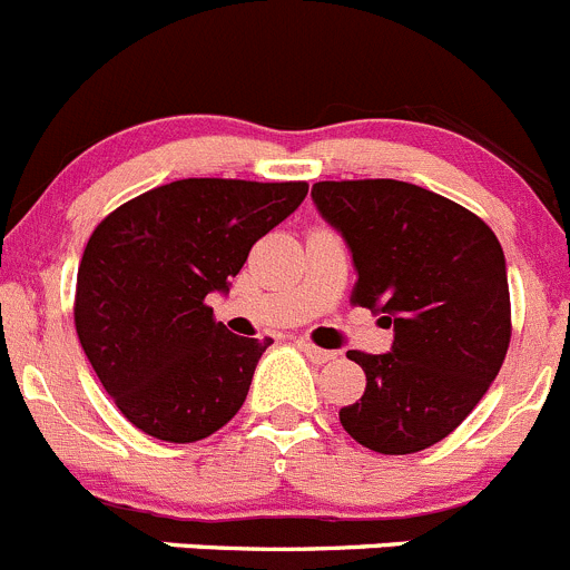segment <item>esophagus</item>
Instances as JSON below:
<instances>
[{"instance_id": "34e87169", "label": "esophagus", "mask_w": 570, "mask_h": 570, "mask_svg": "<svg viewBox=\"0 0 570 570\" xmlns=\"http://www.w3.org/2000/svg\"><path fill=\"white\" fill-rule=\"evenodd\" d=\"M297 348H301L303 354L312 360V363H328V360H334V351H323V348H317V345L306 343V340H301V343H297Z\"/></svg>"}]
</instances>
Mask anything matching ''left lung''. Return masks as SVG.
Instances as JSON below:
<instances>
[{"label": "left lung", "instance_id": "left-lung-1", "mask_svg": "<svg viewBox=\"0 0 570 570\" xmlns=\"http://www.w3.org/2000/svg\"><path fill=\"white\" fill-rule=\"evenodd\" d=\"M312 199L351 249V301L393 326L387 354L348 351L365 393L340 424L374 453L428 450L470 416L507 357L501 242L466 207L399 179L315 183Z\"/></svg>", "mask_w": 570, "mask_h": 570}]
</instances>
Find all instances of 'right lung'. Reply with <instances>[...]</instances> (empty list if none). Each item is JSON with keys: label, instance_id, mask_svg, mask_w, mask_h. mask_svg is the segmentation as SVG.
<instances>
[{"label": "right lung", "instance_id": "1", "mask_svg": "<svg viewBox=\"0 0 570 570\" xmlns=\"http://www.w3.org/2000/svg\"><path fill=\"white\" fill-rule=\"evenodd\" d=\"M306 183L177 179L109 213L83 249L76 332L100 385L142 433L190 444L225 428L273 340L213 321L261 236L297 210Z\"/></svg>", "mask_w": 570, "mask_h": 570}]
</instances>
